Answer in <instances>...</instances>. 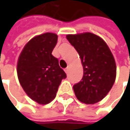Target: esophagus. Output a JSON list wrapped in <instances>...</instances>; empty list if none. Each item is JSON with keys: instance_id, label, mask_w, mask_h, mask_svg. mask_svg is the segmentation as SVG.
Instances as JSON below:
<instances>
[{"instance_id": "34e87169", "label": "esophagus", "mask_w": 130, "mask_h": 130, "mask_svg": "<svg viewBox=\"0 0 130 130\" xmlns=\"http://www.w3.org/2000/svg\"><path fill=\"white\" fill-rule=\"evenodd\" d=\"M64 71H65V72L67 73V74H68V73H69V67H68L67 68H66Z\"/></svg>"}]
</instances>
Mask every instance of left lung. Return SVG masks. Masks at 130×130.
<instances>
[{"mask_svg":"<svg viewBox=\"0 0 130 130\" xmlns=\"http://www.w3.org/2000/svg\"><path fill=\"white\" fill-rule=\"evenodd\" d=\"M67 39L77 51L83 67V77L73 89L79 101L99 102L107 95L116 79L114 58L106 42L95 34L67 35Z\"/></svg>","mask_w":130,"mask_h":130,"instance_id":"obj_1","label":"left lung"}]
</instances>
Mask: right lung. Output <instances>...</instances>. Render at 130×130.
I'll list each match as a JSON object with an SVG mask.
<instances>
[{
	"instance_id": "obj_1",
	"label": "right lung",
	"mask_w": 130,
	"mask_h": 130,
	"mask_svg": "<svg viewBox=\"0 0 130 130\" xmlns=\"http://www.w3.org/2000/svg\"><path fill=\"white\" fill-rule=\"evenodd\" d=\"M57 40L54 33L38 35L25 45L18 59L19 83L28 96L39 104L52 101L61 80L67 77L58 58L52 55Z\"/></svg>"
}]
</instances>
